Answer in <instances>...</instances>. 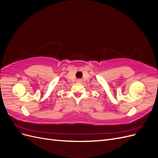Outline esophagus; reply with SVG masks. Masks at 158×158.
<instances>
[{
  "label": "esophagus",
  "mask_w": 158,
  "mask_h": 158,
  "mask_svg": "<svg viewBox=\"0 0 158 158\" xmlns=\"http://www.w3.org/2000/svg\"><path fill=\"white\" fill-rule=\"evenodd\" d=\"M77 82H82V81H81V80L78 79V80H77Z\"/></svg>",
  "instance_id": "34e87169"
}]
</instances>
